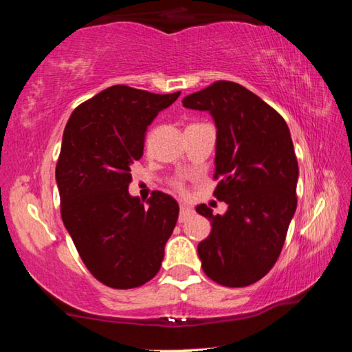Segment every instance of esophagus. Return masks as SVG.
<instances>
[{
	"label": "esophagus",
	"mask_w": 352,
	"mask_h": 352,
	"mask_svg": "<svg viewBox=\"0 0 352 352\" xmlns=\"http://www.w3.org/2000/svg\"><path fill=\"white\" fill-rule=\"evenodd\" d=\"M192 214H194V211L190 210L189 206L182 205V206H180V216H178V222L183 223L184 220H188L190 216H192Z\"/></svg>",
	"instance_id": "obj_1"
}]
</instances>
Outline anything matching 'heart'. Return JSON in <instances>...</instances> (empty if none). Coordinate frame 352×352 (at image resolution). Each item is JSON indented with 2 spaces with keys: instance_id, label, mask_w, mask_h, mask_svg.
<instances>
[{
  "instance_id": "heart-1",
  "label": "heart",
  "mask_w": 352,
  "mask_h": 352,
  "mask_svg": "<svg viewBox=\"0 0 352 352\" xmlns=\"http://www.w3.org/2000/svg\"><path fill=\"white\" fill-rule=\"evenodd\" d=\"M174 186H175V188H178V189H182V186H183L182 180H175V182H174Z\"/></svg>"
}]
</instances>
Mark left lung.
Masks as SVG:
<instances>
[{
    "mask_svg": "<svg viewBox=\"0 0 352 352\" xmlns=\"http://www.w3.org/2000/svg\"><path fill=\"white\" fill-rule=\"evenodd\" d=\"M183 107L210 111L217 127L214 197L228 210L210 219L199 243L201 269L225 287H245L272 270L296 210L298 162L284 118L236 82L219 80L183 99Z\"/></svg>",
    "mask_w": 352,
    "mask_h": 352,
    "instance_id": "obj_1",
    "label": "left lung"
}]
</instances>
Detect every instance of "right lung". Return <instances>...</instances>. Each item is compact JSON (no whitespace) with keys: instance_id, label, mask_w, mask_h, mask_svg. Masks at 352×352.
<instances>
[{"instance_id":"right-lung-1","label":"right lung","mask_w":352,"mask_h":352,"mask_svg":"<svg viewBox=\"0 0 352 352\" xmlns=\"http://www.w3.org/2000/svg\"><path fill=\"white\" fill-rule=\"evenodd\" d=\"M178 96L113 85L77 107L65 127L56 166L63 225L87 269L111 289L151 281L175 228L170 195L153 190L144 205L129 184L147 126Z\"/></svg>"}]
</instances>
